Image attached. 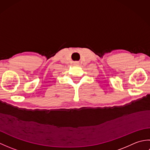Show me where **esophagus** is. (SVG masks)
<instances>
[{
	"label": "esophagus",
	"mask_w": 150,
	"mask_h": 150,
	"mask_svg": "<svg viewBox=\"0 0 150 150\" xmlns=\"http://www.w3.org/2000/svg\"><path fill=\"white\" fill-rule=\"evenodd\" d=\"M75 64H78V63H77V62H75Z\"/></svg>",
	"instance_id": "1"
}]
</instances>
